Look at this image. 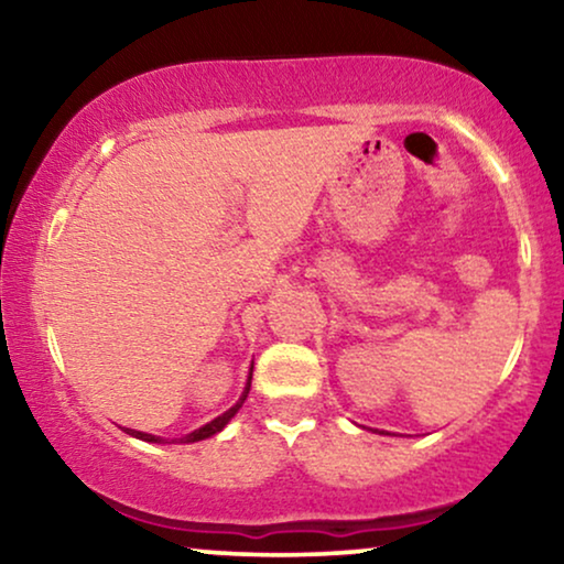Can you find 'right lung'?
<instances>
[{
	"mask_svg": "<svg viewBox=\"0 0 564 564\" xmlns=\"http://www.w3.org/2000/svg\"><path fill=\"white\" fill-rule=\"evenodd\" d=\"M251 372H253V365H251ZM251 372H249V380H246V388H243V392H241V398L236 400V405H234V408H228V411L223 413V415H218V419H213L210 423H205V426H199L197 431H192V434H187L184 438H180V444H195V442H203V438H210V436H215V434H220V431L228 426V421L234 419V415H236L238 411H241L243 400L249 398V390H251ZM126 434L135 436V438H141V442H151V444H161V442H166V438L153 436V434H143V431H135V429H126Z\"/></svg>",
	"mask_w": 564,
	"mask_h": 564,
	"instance_id": "right-lung-1",
	"label": "right lung"
}]
</instances>
